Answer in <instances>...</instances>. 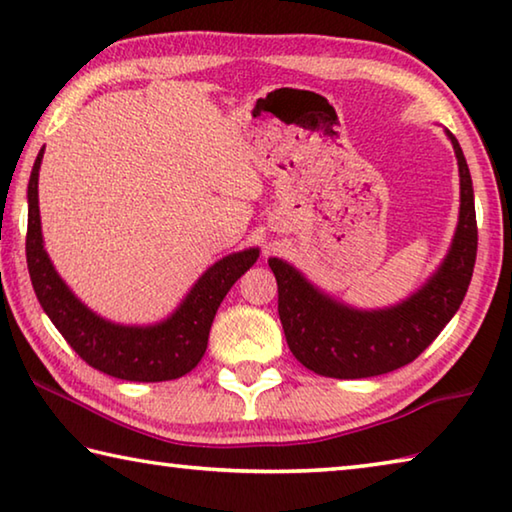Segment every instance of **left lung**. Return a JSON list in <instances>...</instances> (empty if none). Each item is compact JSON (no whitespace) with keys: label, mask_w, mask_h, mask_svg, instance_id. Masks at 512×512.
Listing matches in <instances>:
<instances>
[{"label":"left lung","mask_w":512,"mask_h":512,"mask_svg":"<svg viewBox=\"0 0 512 512\" xmlns=\"http://www.w3.org/2000/svg\"><path fill=\"white\" fill-rule=\"evenodd\" d=\"M460 177L458 226L447 256L413 295L388 308H354L313 286L297 267L270 258L279 286V317L301 365L331 379H367L399 370L422 354L463 304L476 263L474 188L454 133Z\"/></svg>","instance_id":"left-lung-1"}]
</instances>
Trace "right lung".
Returning <instances> with one entry per match:
<instances>
[{"instance_id": "right-lung-1", "label": "right lung", "mask_w": 512, "mask_h": 512, "mask_svg": "<svg viewBox=\"0 0 512 512\" xmlns=\"http://www.w3.org/2000/svg\"><path fill=\"white\" fill-rule=\"evenodd\" d=\"M45 147L29 179L27 265L36 297L49 320L95 370L122 381H172L195 370L208 347V331L226 292L258 261V247L220 258L199 276L177 311L154 324H117L97 315L67 288L49 261L38 208V172Z\"/></svg>"}]
</instances>
